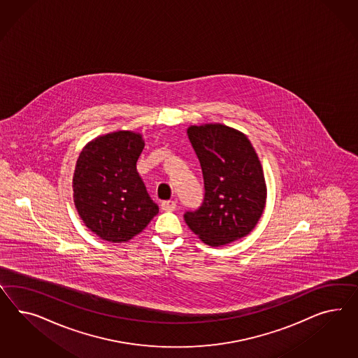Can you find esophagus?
<instances>
[{
  "instance_id": "obj_1",
  "label": "esophagus",
  "mask_w": 358,
  "mask_h": 358,
  "mask_svg": "<svg viewBox=\"0 0 358 358\" xmlns=\"http://www.w3.org/2000/svg\"><path fill=\"white\" fill-rule=\"evenodd\" d=\"M174 208H176V202H173V201L162 202V210L163 211H174Z\"/></svg>"
}]
</instances>
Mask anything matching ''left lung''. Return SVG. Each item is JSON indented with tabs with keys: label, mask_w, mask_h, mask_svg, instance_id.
<instances>
[{
	"label": "left lung",
	"mask_w": 358,
	"mask_h": 358,
	"mask_svg": "<svg viewBox=\"0 0 358 358\" xmlns=\"http://www.w3.org/2000/svg\"><path fill=\"white\" fill-rule=\"evenodd\" d=\"M187 136L201 163L202 206L185 222L204 243L222 246L252 232L266 206L261 162L248 136L222 125L190 126Z\"/></svg>",
	"instance_id": "1"
}]
</instances>
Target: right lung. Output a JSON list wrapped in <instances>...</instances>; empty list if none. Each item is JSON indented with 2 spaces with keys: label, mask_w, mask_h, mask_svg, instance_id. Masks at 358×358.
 I'll use <instances>...</instances> for the list:
<instances>
[{
  "label": "right lung",
  "mask_w": 358,
  "mask_h": 358,
  "mask_svg": "<svg viewBox=\"0 0 358 358\" xmlns=\"http://www.w3.org/2000/svg\"><path fill=\"white\" fill-rule=\"evenodd\" d=\"M143 147L142 134L121 130L97 136L78 157L74 203L88 229L101 240L129 241L159 213L136 172Z\"/></svg>",
  "instance_id": "obj_1"
}]
</instances>
